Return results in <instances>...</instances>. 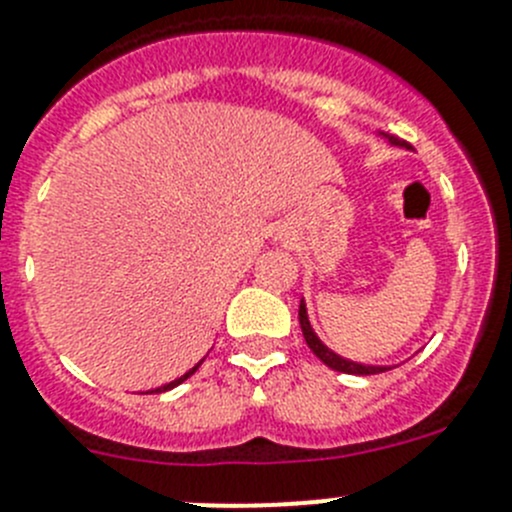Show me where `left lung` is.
Instances as JSON below:
<instances>
[{
  "label": "left lung",
  "instance_id": "left-lung-1",
  "mask_svg": "<svg viewBox=\"0 0 512 512\" xmlns=\"http://www.w3.org/2000/svg\"><path fill=\"white\" fill-rule=\"evenodd\" d=\"M387 138H389V135H387ZM389 143L399 145V148H410V145H407L405 140H397V138H389ZM299 324H301V332H304V339H306V344H309V349L329 369H337V372H344V374H379V372H387V369H392V367H372V364L349 362V359L339 357V354H334L332 349L324 347V344H321V339L314 334V329H311L309 316H306L304 299H301V304H299Z\"/></svg>",
  "mask_w": 512,
  "mask_h": 512
}]
</instances>
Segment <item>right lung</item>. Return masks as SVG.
<instances>
[{"mask_svg": "<svg viewBox=\"0 0 512 512\" xmlns=\"http://www.w3.org/2000/svg\"><path fill=\"white\" fill-rule=\"evenodd\" d=\"M201 364H203V359H201V362H198V364H196V367H193V369H188V372H186V374H183V377H178V379H173V382L163 384V387H158V389H155V392H165V389H173V387H175V384H180V382H186V379H188V377H191V374H193V372H196V369H198V367H201Z\"/></svg>", "mask_w": 512, "mask_h": 512, "instance_id": "1", "label": "right lung"}]
</instances>
